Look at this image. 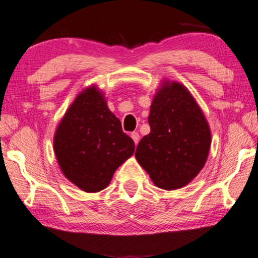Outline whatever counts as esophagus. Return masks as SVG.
<instances>
[{
    "mask_svg": "<svg viewBox=\"0 0 258 258\" xmlns=\"http://www.w3.org/2000/svg\"><path fill=\"white\" fill-rule=\"evenodd\" d=\"M131 137H132L133 142H135V144H136V145H137V144L139 143V139H140V137H139V133H138V132H132Z\"/></svg>",
    "mask_w": 258,
    "mask_h": 258,
    "instance_id": "34e87169",
    "label": "esophagus"
}]
</instances>
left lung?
Returning a JSON list of instances; mask_svg holds the SVG:
<instances>
[{
	"label": "left lung",
	"mask_w": 258,
	"mask_h": 258,
	"mask_svg": "<svg viewBox=\"0 0 258 258\" xmlns=\"http://www.w3.org/2000/svg\"><path fill=\"white\" fill-rule=\"evenodd\" d=\"M149 123L151 132L136 150L140 166L164 190L187 185L210 151L211 132L203 111L185 86L165 81L151 104Z\"/></svg>",
	"instance_id": "left-lung-1"
}]
</instances>
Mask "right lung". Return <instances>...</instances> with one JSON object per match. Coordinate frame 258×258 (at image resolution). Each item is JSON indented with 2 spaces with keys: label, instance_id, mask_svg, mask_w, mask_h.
<instances>
[{
  "label": "right lung",
  "instance_id": "1",
  "mask_svg": "<svg viewBox=\"0 0 258 258\" xmlns=\"http://www.w3.org/2000/svg\"><path fill=\"white\" fill-rule=\"evenodd\" d=\"M54 152L68 180L85 192L107 187L135 143L107 107L102 92L86 88L67 109L54 136Z\"/></svg>",
  "mask_w": 258,
  "mask_h": 258
}]
</instances>
